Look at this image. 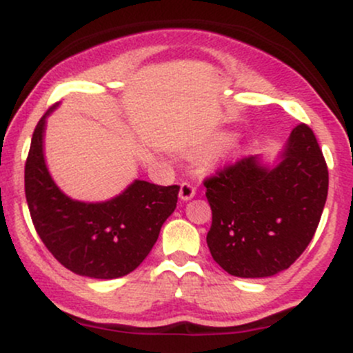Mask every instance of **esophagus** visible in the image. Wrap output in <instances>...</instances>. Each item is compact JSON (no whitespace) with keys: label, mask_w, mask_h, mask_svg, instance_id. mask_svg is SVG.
<instances>
[{"label":"esophagus","mask_w":353,"mask_h":353,"mask_svg":"<svg viewBox=\"0 0 353 353\" xmlns=\"http://www.w3.org/2000/svg\"><path fill=\"white\" fill-rule=\"evenodd\" d=\"M194 196H196V188L192 184H189V182H182L179 189L181 201H190Z\"/></svg>","instance_id":"esophagus-1"}]
</instances>
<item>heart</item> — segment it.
<instances>
[{
  "label": "heart",
  "mask_w": 353,
  "mask_h": 353,
  "mask_svg": "<svg viewBox=\"0 0 353 353\" xmlns=\"http://www.w3.org/2000/svg\"><path fill=\"white\" fill-rule=\"evenodd\" d=\"M221 141H222V143H229V141H230V134H222V136H221Z\"/></svg>",
  "instance_id": "b5f03b06"
}]
</instances>
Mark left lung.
<instances>
[{
	"label": "left lung",
	"instance_id": "1",
	"mask_svg": "<svg viewBox=\"0 0 353 353\" xmlns=\"http://www.w3.org/2000/svg\"><path fill=\"white\" fill-rule=\"evenodd\" d=\"M212 209L208 247L236 277H270L301 257L322 216L329 171L317 139L299 124L275 161L250 156L204 182Z\"/></svg>",
	"mask_w": 353,
	"mask_h": 353
}]
</instances>
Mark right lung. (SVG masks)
Returning <instances> with one entry per match:
<instances>
[{
    "instance_id": "add662e5",
    "label": "right lung",
    "mask_w": 353,
    "mask_h": 353,
    "mask_svg": "<svg viewBox=\"0 0 353 353\" xmlns=\"http://www.w3.org/2000/svg\"><path fill=\"white\" fill-rule=\"evenodd\" d=\"M48 109L39 119L24 165V190L38 236L71 272L91 279H117L137 269L176 209L179 185L134 179L103 202L71 199L58 188L44 159Z\"/></svg>"
}]
</instances>
